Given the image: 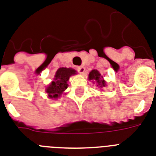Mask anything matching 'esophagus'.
<instances>
[{
  "mask_svg": "<svg viewBox=\"0 0 156 156\" xmlns=\"http://www.w3.org/2000/svg\"><path fill=\"white\" fill-rule=\"evenodd\" d=\"M76 69H77L78 72H79L80 74H83V73L85 72V67H84V66H77V68H76Z\"/></svg>",
  "mask_w": 156,
  "mask_h": 156,
  "instance_id": "obj_1",
  "label": "esophagus"
}]
</instances>
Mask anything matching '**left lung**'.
<instances>
[{
    "mask_svg": "<svg viewBox=\"0 0 156 156\" xmlns=\"http://www.w3.org/2000/svg\"><path fill=\"white\" fill-rule=\"evenodd\" d=\"M89 80H92L93 82H96L97 86H99V88H104L106 85L105 81L103 79V77L97 70H92L90 72Z\"/></svg>",
    "mask_w": 156,
    "mask_h": 156,
    "instance_id": "1",
    "label": "left lung"
}]
</instances>
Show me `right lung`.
Wrapping results in <instances>:
<instances>
[{"label":"right lung","mask_w":156,"mask_h":156,"mask_svg":"<svg viewBox=\"0 0 156 156\" xmlns=\"http://www.w3.org/2000/svg\"><path fill=\"white\" fill-rule=\"evenodd\" d=\"M76 74V70L72 68L60 67L56 71L54 81L46 88L48 98L51 99H58L67 89V82L71 75Z\"/></svg>","instance_id":"right-lung-1"}]
</instances>
